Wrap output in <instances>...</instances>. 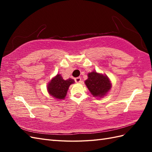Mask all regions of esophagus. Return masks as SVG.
<instances>
[{
	"mask_svg": "<svg viewBox=\"0 0 152 152\" xmlns=\"http://www.w3.org/2000/svg\"><path fill=\"white\" fill-rule=\"evenodd\" d=\"M74 80H75V82H77V83H79L82 81V79H81V77H77V78H76L75 79H74Z\"/></svg>",
	"mask_w": 152,
	"mask_h": 152,
	"instance_id": "34e87169",
	"label": "esophagus"
}]
</instances>
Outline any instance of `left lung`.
<instances>
[{
	"instance_id": "left-lung-1",
	"label": "left lung",
	"mask_w": 152,
	"mask_h": 152,
	"mask_svg": "<svg viewBox=\"0 0 152 152\" xmlns=\"http://www.w3.org/2000/svg\"><path fill=\"white\" fill-rule=\"evenodd\" d=\"M85 83L94 96L101 97L111 88L110 81L108 77L95 71L88 74V79L86 80Z\"/></svg>"
}]
</instances>
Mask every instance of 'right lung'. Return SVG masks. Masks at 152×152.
I'll list each match as a JSON object with an SVG mask.
<instances>
[{
  "instance_id": "obj_1",
  "label": "right lung",
  "mask_w": 152,
  "mask_h": 152,
  "mask_svg": "<svg viewBox=\"0 0 152 152\" xmlns=\"http://www.w3.org/2000/svg\"><path fill=\"white\" fill-rule=\"evenodd\" d=\"M73 83H74L73 79L69 78L64 80L60 74H57L48 85V91L56 99H64L69 86Z\"/></svg>"
}]
</instances>
